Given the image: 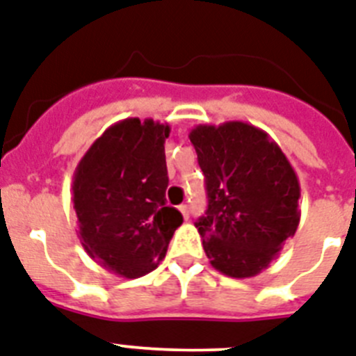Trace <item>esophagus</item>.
I'll return each mask as SVG.
<instances>
[{"label":"esophagus","instance_id":"1","mask_svg":"<svg viewBox=\"0 0 356 356\" xmlns=\"http://www.w3.org/2000/svg\"><path fill=\"white\" fill-rule=\"evenodd\" d=\"M180 212H181V216H184L185 220H189V214H191L189 205H180Z\"/></svg>","mask_w":356,"mask_h":356}]
</instances>
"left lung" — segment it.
Instances as JSON below:
<instances>
[{"mask_svg":"<svg viewBox=\"0 0 356 356\" xmlns=\"http://www.w3.org/2000/svg\"><path fill=\"white\" fill-rule=\"evenodd\" d=\"M189 138L209 198L196 223L205 254L223 275L254 277L299 227L296 171L268 133L252 124H200Z\"/></svg>","mask_w":356,"mask_h":356,"instance_id":"8db88e82","label":"left lung"}]
</instances>
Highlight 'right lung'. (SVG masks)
<instances>
[{"mask_svg":"<svg viewBox=\"0 0 356 356\" xmlns=\"http://www.w3.org/2000/svg\"><path fill=\"white\" fill-rule=\"evenodd\" d=\"M169 133L153 118H124L91 144L74 172L81 245L118 277L153 272L184 223L180 211L165 202Z\"/></svg>","mask_w":356,"mask_h":356,"instance_id":"1","label":"right lung"}]
</instances>
